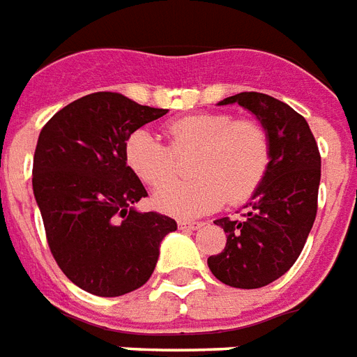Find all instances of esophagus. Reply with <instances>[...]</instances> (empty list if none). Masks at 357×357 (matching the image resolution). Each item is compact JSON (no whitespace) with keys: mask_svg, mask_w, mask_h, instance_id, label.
I'll return each instance as SVG.
<instances>
[{"mask_svg":"<svg viewBox=\"0 0 357 357\" xmlns=\"http://www.w3.org/2000/svg\"><path fill=\"white\" fill-rule=\"evenodd\" d=\"M178 227L181 231H199L202 223L200 221H189V219H179Z\"/></svg>","mask_w":357,"mask_h":357,"instance_id":"34e87169","label":"esophagus"}]
</instances>
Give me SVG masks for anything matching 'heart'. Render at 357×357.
Wrapping results in <instances>:
<instances>
[{
  "label": "heart",
  "mask_w": 357,
  "mask_h": 357,
  "mask_svg": "<svg viewBox=\"0 0 357 357\" xmlns=\"http://www.w3.org/2000/svg\"><path fill=\"white\" fill-rule=\"evenodd\" d=\"M165 132L170 145L145 128L132 132L125 145L126 165L155 189L175 177L178 156L197 155L192 165L197 180L166 186L155 195L160 212L192 218L212 212L225 200L240 204L265 179L273 147L265 125L257 119L199 113L172 121Z\"/></svg>",
  "instance_id": "heart-1"
}]
</instances>
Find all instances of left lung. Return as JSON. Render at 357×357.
<instances>
[{"instance_id":"1","label":"left lung","mask_w":357,"mask_h":357,"mask_svg":"<svg viewBox=\"0 0 357 357\" xmlns=\"http://www.w3.org/2000/svg\"><path fill=\"white\" fill-rule=\"evenodd\" d=\"M238 104L265 125L271 165L240 219L213 223L227 234L225 250L208 257L219 282L255 289L278 280L297 261L318 212L321 157L310 126L289 105L263 92H240L219 105Z\"/></svg>"}]
</instances>
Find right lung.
I'll list each match as a JSON object with an SVG mask.
<instances>
[{
  "mask_svg": "<svg viewBox=\"0 0 357 357\" xmlns=\"http://www.w3.org/2000/svg\"><path fill=\"white\" fill-rule=\"evenodd\" d=\"M166 113L94 92L54 113L39 134L31 185L47 242L60 271L92 295L144 286L158 245L178 229L168 215L134 210L147 191L125 157L132 132Z\"/></svg>",
  "mask_w": 357,
  "mask_h": 357,
  "instance_id": "add662e5",
  "label": "right lung"
}]
</instances>
